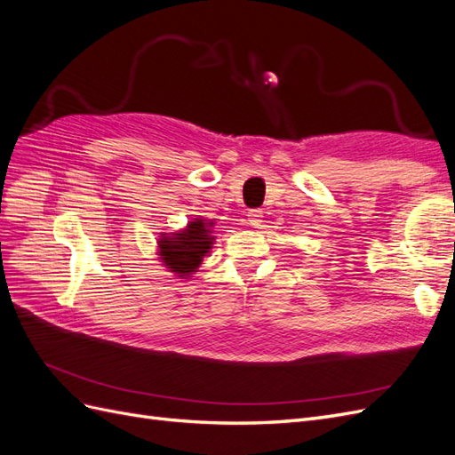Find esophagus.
Returning <instances> with one entry per match:
<instances>
[{
	"mask_svg": "<svg viewBox=\"0 0 455 455\" xmlns=\"http://www.w3.org/2000/svg\"><path fill=\"white\" fill-rule=\"evenodd\" d=\"M262 217H265V213H262L260 210H251L247 213V221L251 227L255 228H260L262 227Z\"/></svg>",
	"mask_w": 455,
	"mask_h": 455,
	"instance_id": "esophagus-1",
	"label": "esophagus"
}]
</instances>
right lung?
Wrapping results in <instances>:
<instances>
[{
	"label": "right lung",
	"instance_id": "obj_1",
	"mask_svg": "<svg viewBox=\"0 0 455 455\" xmlns=\"http://www.w3.org/2000/svg\"><path fill=\"white\" fill-rule=\"evenodd\" d=\"M212 221L198 217L183 230L163 234V238L158 240V255L164 267L180 277H190V274H195L204 257L210 253L215 240L212 236Z\"/></svg>",
	"mask_w": 455,
	"mask_h": 455
}]
</instances>
